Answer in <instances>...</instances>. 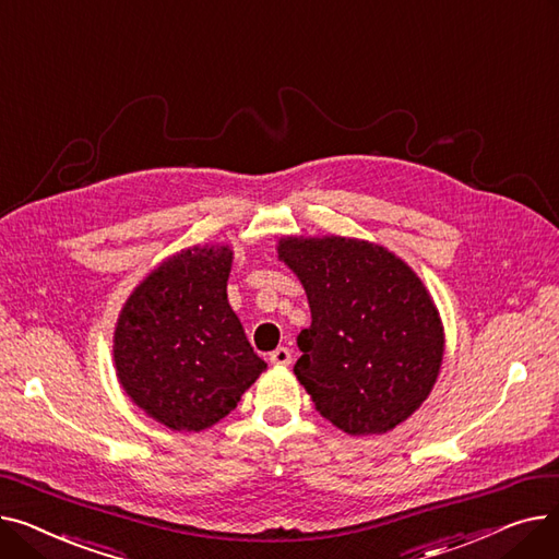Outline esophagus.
<instances>
[{"mask_svg":"<svg viewBox=\"0 0 559 559\" xmlns=\"http://www.w3.org/2000/svg\"><path fill=\"white\" fill-rule=\"evenodd\" d=\"M270 360H272L274 365L287 367V365H292V350H289L287 346H278L276 350H272V354H270Z\"/></svg>","mask_w":559,"mask_h":559,"instance_id":"34e87169","label":"esophagus"}]
</instances>
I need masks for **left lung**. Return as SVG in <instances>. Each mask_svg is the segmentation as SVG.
Masks as SVG:
<instances>
[{
    "instance_id": "left-lung-1",
    "label": "left lung",
    "mask_w": 559,
    "mask_h": 559,
    "mask_svg": "<svg viewBox=\"0 0 559 559\" xmlns=\"http://www.w3.org/2000/svg\"><path fill=\"white\" fill-rule=\"evenodd\" d=\"M278 255L310 304L295 373L317 413L348 435L396 428L426 401L444 356L442 321L424 283L401 258L362 240L287 238Z\"/></svg>"
}]
</instances>
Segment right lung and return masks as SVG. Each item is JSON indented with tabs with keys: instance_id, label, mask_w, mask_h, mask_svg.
I'll return each instance as SVG.
<instances>
[{
	"instance_id": "1",
	"label": "right lung",
	"mask_w": 559,
	"mask_h": 559,
	"mask_svg": "<svg viewBox=\"0 0 559 559\" xmlns=\"http://www.w3.org/2000/svg\"><path fill=\"white\" fill-rule=\"evenodd\" d=\"M228 247L165 260L122 308L115 367L124 392L171 430H203L238 407L264 371L228 306Z\"/></svg>"
}]
</instances>
